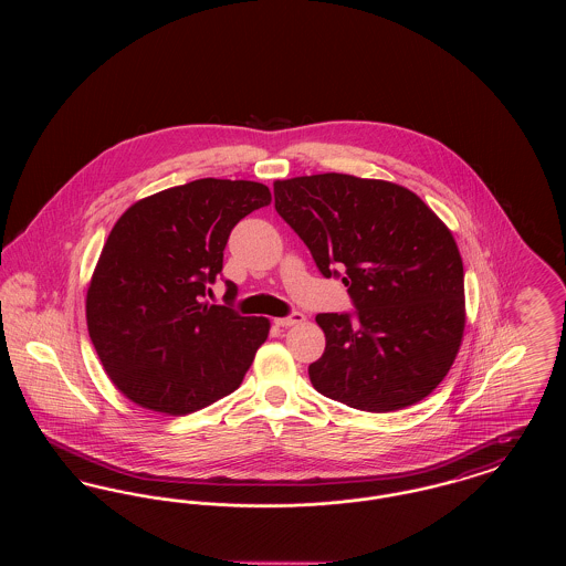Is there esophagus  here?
Here are the masks:
<instances>
[{
  "label": "esophagus",
  "instance_id": "34e87169",
  "mask_svg": "<svg viewBox=\"0 0 566 566\" xmlns=\"http://www.w3.org/2000/svg\"><path fill=\"white\" fill-rule=\"evenodd\" d=\"M305 321V316L303 314H291V316H286V318H275L273 323L277 324V326H282V328H289V326H296V324H301Z\"/></svg>",
  "mask_w": 566,
  "mask_h": 566
}]
</instances>
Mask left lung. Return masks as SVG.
<instances>
[{"label":"left lung","mask_w":566,"mask_h":566,"mask_svg":"<svg viewBox=\"0 0 566 566\" xmlns=\"http://www.w3.org/2000/svg\"><path fill=\"white\" fill-rule=\"evenodd\" d=\"M275 210L342 282L350 314H318L314 388L363 411L422 401L448 376L464 333V271L443 220L409 189L348 174L275 180Z\"/></svg>","instance_id":"8db88e82"}]
</instances>
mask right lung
I'll return each instance as SVG.
<instances>
[{"mask_svg":"<svg viewBox=\"0 0 566 566\" xmlns=\"http://www.w3.org/2000/svg\"><path fill=\"white\" fill-rule=\"evenodd\" d=\"M261 182L201 178L135 201L116 220L86 291V326L112 384L135 405L187 416L240 388L270 321L203 301ZM238 289L227 282V301Z\"/></svg>","mask_w":566,"mask_h":566,"instance_id":"add662e5","label":"right lung"}]
</instances>
